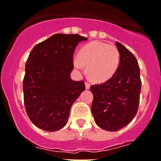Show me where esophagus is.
<instances>
[{
    "mask_svg": "<svg viewBox=\"0 0 161 161\" xmlns=\"http://www.w3.org/2000/svg\"><path fill=\"white\" fill-rule=\"evenodd\" d=\"M85 85H86V90H89V89L90 88V84L88 82H86Z\"/></svg>",
    "mask_w": 161,
    "mask_h": 161,
    "instance_id": "34e87169",
    "label": "esophagus"
}]
</instances>
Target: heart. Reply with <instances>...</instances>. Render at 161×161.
Here are the masks:
<instances>
[{"label": "heart", "mask_w": 161, "mask_h": 161, "mask_svg": "<svg viewBox=\"0 0 161 161\" xmlns=\"http://www.w3.org/2000/svg\"><path fill=\"white\" fill-rule=\"evenodd\" d=\"M120 52L112 45L93 42L81 48L79 57L74 59L76 69L86 66V74L93 82H104L116 73L120 64Z\"/></svg>", "instance_id": "1"}]
</instances>
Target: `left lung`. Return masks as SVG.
Returning a JSON list of instances; mask_svg holds the SVG:
<instances>
[{
    "instance_id": "obj_1",
    "label": "left lung",
    "mask_w": 161,
    "mask_h": 161,
    "mask_svg": "<svg viewBox=\"0 0 161 161\" xmlns=\"http://www.w3.org/2000/svg\"><path fill=\"white\" fill-rule=\"evenodd\" d=\"M120 64L116 73L105 82L93 85L91 112L97 125L108 131H117L135 118L139 105L142 81L135 56L116 42Z\"/></svg>"
}]
</instances>
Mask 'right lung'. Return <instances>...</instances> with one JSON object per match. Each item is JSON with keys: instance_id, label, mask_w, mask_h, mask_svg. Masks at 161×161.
Instances as JSON below:
<instances>
[{"instance_id": "obj_1", "label": "right lung", "mask_w": 161, "mask_h": 161, "mask_svg": "<svg viewBox=\"0 0 161 161\" xmlns=\"http://www.w3.org/2000/svg\"><path fill=\"white\" fill-rule=\"evenodd\" d=\"M79 34H56L36 45L25 66L23 82L26 114L37 127L56 131L68 123L70 109L86 89L83 81L71 79L73 55Z\"/></svg>"}]
</instances>
